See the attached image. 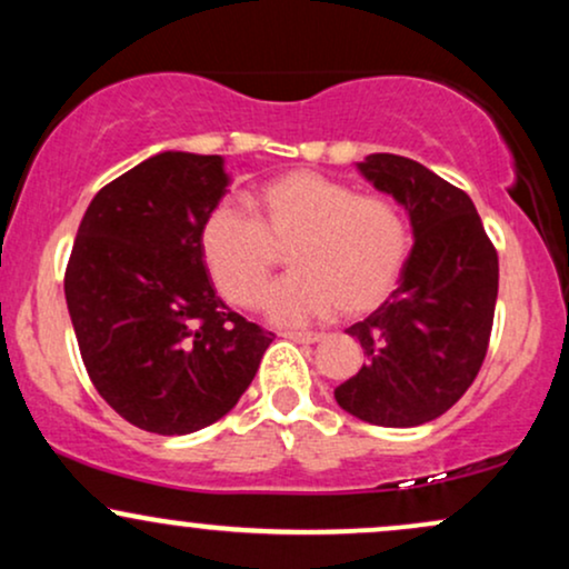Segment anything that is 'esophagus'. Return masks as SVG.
Masks as SVG:
<instances>
[{"instance_id": "esophagus-1", "label": "esophagus", "mask_w": 569, "mask_h": 569, "mask_svg": "<svg viewBox=\"0 0 569 569\" xmlns=\"http://www.w3.org/2000/svg\"><path fill=\"white\" fill-rule=\"evenodd\" d=\"M283 337H289L293 342H302V345L323 342V335H318V331H286Z\"/></svg>"}]
</instances>
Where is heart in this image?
Wrapping results in <instances>:
<instances>
[{"label": "heart", "mask_w": 569, "mask_h": 569, "mask_svg": "<svg viewBox=\"0 0 569 569\" xmlns=\"http://www.w3.org/2000/svg\"><path fill=\"white\" fill-rule=\"evenodd\" d=\"M257 219L219 202L200 230V248L217 289L232 305L259 302L289 248L291 276L272 286L264 312L278 323L363 316L388 299L409 257L401 211L377 194L318 171H289L270 179L253 198Z\"/></svg>", "instance_id": "b5f03b06"}]
</instances>
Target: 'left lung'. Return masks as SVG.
Masks as SVG:
<instances>
[{
  "mask_svg": "<svg viewBox=\"0 0 569 569\" xmlns=\"http://www.w3.org/2000/svg\"><path fill=\"white\" fill-rule=\"evenodd\" d=\"M358 171L403 206L415 246L390 299L348 329L367 363L335 398L371 426L415 428L455 407L485 363L498 251L473 200L420 162L377 152Z\"/></svg>",
  "mask_w": 569,
  "mask_h": 569,
  "instance_id": "8db88e82",
  "label": "left lung"
}]
</instances>
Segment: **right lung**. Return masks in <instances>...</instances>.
<instances>
[{
    "mask_svg": "<svg viewBox=\"0 0 569 569\" xmlns=\"http://www.w3.org/2000/svg\"><path fill=\"white\" fill-rule=\"evenodd\" d=\"M221 154L160 152L90 200L63 291L84 369L130 426L184 436L230 411L276 339L213 291L200 230Z\"/></svg>",
    "mask_w": 569,
    "mask_h": 569,
    "instance_id": "add662e5",
    "label": "right lung"
}]
</instances>
